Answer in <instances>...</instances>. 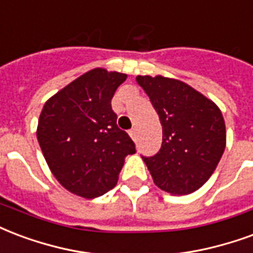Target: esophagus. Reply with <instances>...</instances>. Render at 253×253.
Masks as SVG:
<instances>
[{"label":"esophagus","instance_id":"obj_1","mask_svg":"<svg viewBox=\"0 0 253 253\" xmlns=\"http://www.w3.org/2000/svg\"><path fill=\"white\" fill-rule=\"evenodd\" d=\"M130 136L132 138V141H136V128H131L130 131H128Z\"/></svg>","mask_w":253,"mask_h":253}]
</instances>
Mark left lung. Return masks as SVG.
Returning <instances> with one entry per match:
<instances>
[{
    "label": "left lung",
    "mask_w": 253,
    "mask_h": 253,
    "mask_svg": "<svg viewBox=\"0 0 253 253\" xmlns=\"http://www.w3.org/2000/svg\"><path fill=\"white\" fill-rule=\"evenodd\" d=\"M162 125V145L143 157L154 184L170 194L196 192L212 175L225 150L220 108L188 84L162 76H138Z\"/></svg>",
    "instance_id": "8db88e82"
}]
</instances>
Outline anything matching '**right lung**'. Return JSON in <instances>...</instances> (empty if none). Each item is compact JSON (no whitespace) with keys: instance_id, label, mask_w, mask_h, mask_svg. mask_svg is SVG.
I'll use <instances>...</instances> for the list:
<instances>
[{"instance_id":"obj_1","label":"right lung","mask_w":253,"mask_h":253,"mask_svg":"<svg viewBox=\"0 0 253 253\" xmlns=\"http://www.w3.org/2000/svg\"><path fill=\"white\" fill-rule=\"evenodd\" d=\"M127 75L95 68L44 104L37 139L56 179L71 193L95 198L118 182L135 143L117 125L111 99Z\"/></svg>"}]
</instances>
